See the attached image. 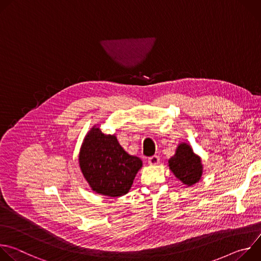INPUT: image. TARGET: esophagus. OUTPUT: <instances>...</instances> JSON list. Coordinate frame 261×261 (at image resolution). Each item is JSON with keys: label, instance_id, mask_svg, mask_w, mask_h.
<instances>
[{"label": "esophagus", "instance_id": "1", "mask_svg": "<svg viewBox=\"0 0 261 261\" xmlns=\"http://www.w3.org/2000/svg\"><path fill=\"white\" fill-rule=\"evenodd\" d=\"M147 162H148V164H151V165H156V164H158L160 162V158H159V156L154 155V156L148 158Z\"/></svg>", "mask_w": 261, "mask_h": 261}]
</instances>
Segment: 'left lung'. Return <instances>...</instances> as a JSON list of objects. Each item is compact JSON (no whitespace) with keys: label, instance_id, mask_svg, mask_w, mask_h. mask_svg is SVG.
I'll use <instances>...</instances> for the list:
<instances>
[{"label":"left lung","instance_id":"8db88e82","mask_svg":"<svg viewBox=\"0 0 261 261\" xmlns=\"http://www.w3.org/2000/svg\"><path fill=\"white\" fill-rule=\"evenodd\" d=\"M168 164L173 174L185 185L192 186L201 177V160L187 143L177 146L175 155L168 160Z\"/></svg>","mask_w":261,"mask_h":261}]
</instances>
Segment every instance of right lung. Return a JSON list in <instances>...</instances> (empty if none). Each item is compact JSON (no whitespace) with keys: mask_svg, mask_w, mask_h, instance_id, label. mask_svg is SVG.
I'll use <instances>...</instances> for the list:
<instances>
[{"mask_svg":"<svg viewBox=\"0 0 261 261\" xmlns=\"http://www.w3.org/2000/svg\"><path fill=\"white\" fill-rule=\"evenodd\" d=\"M80 166L93 191L119 197L129 192L142 161L124 151L115 135L94 127L82 145Z\"/></svg>","mask_w":261,"mask_h":261,"instance_id":"right-lung-1","label":"right lung"}]
</instances>
